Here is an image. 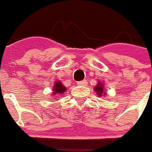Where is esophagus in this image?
<instances>
[{"label": "esophagus", "mask_w": 152, "mask_h": 152, "mask_svg": "<svg viewBox=\"0 0 152 152\" xmlns=\"http://www.w3.org/2000/svg\"><path fill=\"white\" fill-rule=\"evenodd\" d=\"M87 84H88V81L87 80H83V81L77 82V85L78 86H86Z\"/></svg>", "instance_id": "esophagus-1"}]
</instances>
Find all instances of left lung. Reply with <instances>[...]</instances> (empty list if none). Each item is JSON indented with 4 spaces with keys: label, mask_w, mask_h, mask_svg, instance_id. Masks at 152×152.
<instances>
[{
    "label": "left lung",
    "mask_w": 152,
    "mask_h": 152,
    "mask_svg": "<svg viewBox=\"0 0 152 152\" xmlns=\"http://www.w3.org/2000/svg\"><path fill=\"white\" fill-rule=\"evenodd\" d=\"M94 90L96 91V93H97V94L99 96L102 95L103 92H104V89H103V86L102 84H100V83H99L97 86H96V88H94Z\"/></svg>",
    "instance_id": "left-lung-1"
}]
</instances>
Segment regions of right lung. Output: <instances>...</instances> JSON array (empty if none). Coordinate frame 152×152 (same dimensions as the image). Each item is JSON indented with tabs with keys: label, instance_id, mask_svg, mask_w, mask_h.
I'll list each match as a JSON object with an SVG mask.
<instances>
[{
	"label": "right lung",
	"instance_id": "right-lung-1",
	"mask_svg": "<svg viewBox=\"0 0 152 152\" xmlns=\"http://www.w3.org/2000/svg\"><path fill=\"white\" fill-rule=\"evenodd\" d=\"M66 90L65 87H64L62 85V83L60 82H57L55 83V86L53 88V94H63L64 92Z\"/></svg>",
	"mask_w": 152,
	"mask_h": 152
}]
</instances>
